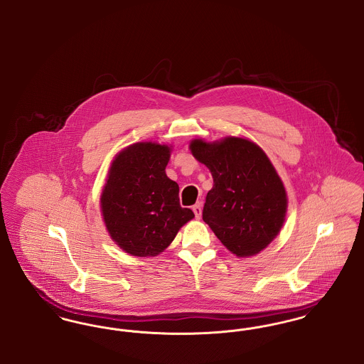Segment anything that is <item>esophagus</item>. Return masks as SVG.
Here are the masks:
<instances>
[{"mask_svg": "<svg viewBox=\"0 0 364 364\" xmlns=\"http://www.w3.org/2000/svg\"><path fill=\"white\" fill-rule=\"evenodd\" d=\"M192 210H193L195 218H196V220H199V218L202 217V205H200V203H196V205L192 208Z\"/></svg>", "mask_w": 364, "mask_h": 364, "instance_id": "1", "label": "esophagus"}]
</instances>
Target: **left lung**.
<instances>
[{
	"label": "left lung",
	"instance_id": "8db88e82",
	"mask_svg": "<svg viewBox=\"0 0 364 364\" xmlns=\"http://www.w3.org/2000/svg\"><path fill=\"white\" fill-rule=\"evenodd\" d=\"M191 153L213 176L203 208V221L236 257H252L281 230L287 192L270 159L248 139L208 143L195 139Z\"/></svg>",
	"mask_w": 364,
	"mask_h": 364
}]
</instances>
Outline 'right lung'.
<instances>
[{"mask_svg": "<svg viewBox=\"0 0 364 364\" xmlns=\"http://www.w3.org/2000/svg\"><path fill=\"white\" fill-rule=\"evenodd\" d=\"M166 144L140 141L114 158L101 195L110 237L134 257H156L195 215L180 206L178 186L165 168Z\"/></svg>", "mask_w": 364, "mask_h": 364, "instance_id": "right-lung-1", "label": "right lung"}]
</instances>
